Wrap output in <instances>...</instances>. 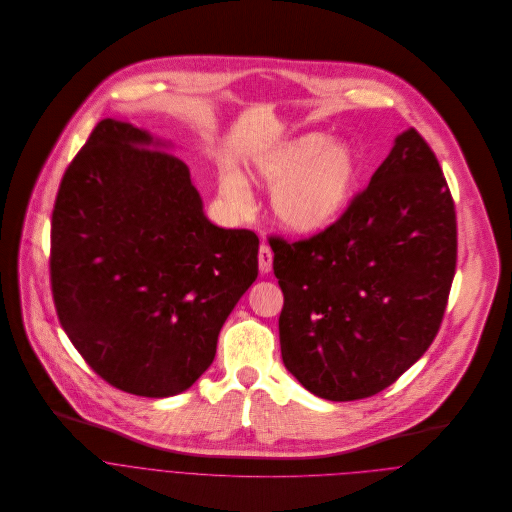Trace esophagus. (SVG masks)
<instances>
[{
	"instance_id": "1",
	"label": "esophagus",
	"mask_w": 512,
	"mask_h": 512,
	"mask_svg": "<svg viewBox=\"0 0 512 512\" xmlns=\"http://www.w3.org/2000/svg\"><path fill=\"white\" fill-rule=\"evenodd\" d=\"M271 267H273V253H271L269 245L261 243V247H259V271L269 273Z\"/></svg>"
}]
</instances>
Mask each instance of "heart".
<instances>
[{
    "label": "heart",
    "mask_w": 512,
    "mask_h": 512,
    "mask_svg": "<svg viewBox=\"0 0 512 512\" xmlns=\"http://www.w3.org/2000/svg\"><path fill=\"white\" fill-rule=\"evenodd\" d=\"M255 175L273 187L271 211L277 223L291 233L313 235L331 227L348 207L360 162L348 142L307 132L263 152L255 160ZM219 195L235 213L251 207L249 185L237 170L221 173Z\"/></svg>",
    "instance_id": "heart-1"
}]
</instances>
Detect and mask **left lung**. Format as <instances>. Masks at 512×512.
I'll use <instances>...</instances> for the list:
<instances>
[{"label": "left lung", "instance_id": "8db88e82", "mask_svg": "<svg viewBox=\"0 0 512 512\" xmlns=\"http://www.w3.org/2000/svg\"><path fill=\"white\" fill-rule=\"evenodd\" d=\"M285 368L317 398L394 384L434 342L456 269V213L426 140L396 136L368 189L323 233L269 239Z\"/></svg>", "mask_w": 512, "mask_h": 512}]
</instances>
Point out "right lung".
<instances>
[{"label": "right lung", "mask_w": 512, "mask_h": 512, "mask_svg": "<svg viewBox=\"0 0 512 512\" xmlns=\"http://www.w3.org/2000/svg\"><path fill=\"white\" fill-rule=\"evenodd\" d=\"M170 148L126 120H100L52 213L60 323L102 380L144 398L177 396L207 372L257 279V235L213 225Z\"/></svg>", "instance_id": "1"}]
</instances>
